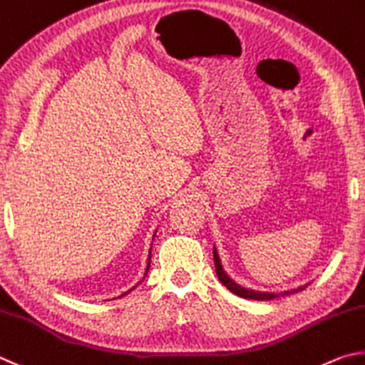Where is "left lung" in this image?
Instances as JSON below:
<instances>
[{
  "instance_id": "8db88e82",
  "label": "left lung",
  "mask_w": 365,
  "mask_h": 365,
  "mask_svg": "<svg viewBox=\"0 0 365 365\" xmlns=\"http://www.w3.org/2000/svg\"><path fill=\"white\" fill-rule=\"evenodd\" d=\"M213 257H215V267H216V274H218V279L221 280V284L226 287L229 292H232L234 295H237L240 298H248V299H274V298H279V297H285V295H292V293H298L304 290L306 287L309 284H304V285H299L297 289H292V290H284V292H259V290H253V289H247V287H242L240 284L235 282L231 277L227 276V272L225 271V267H222L221 263V258L218 255V250H216V245L213 247Z\"/></svg>"
}]
</instances>
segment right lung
<instances>
[{
    "label": "right lung",
    "instance_id": "right-lung-1",
    "mask_svg": "<svg viewBox=\"0 0 365 365\" xmlns=\"http://www.w3.org/2000/svg\"><path fill=\"white\" fill-rule=\"evenodd\" d=\"M155 234H157V232H155ZM155 234H153V237H155ZM152 240H153V239H152ZM150 252H152V248H150ZM150 252H149V259H147V267H145V272H144V277H143V280L145 279V276H147V271H149V267H150V257H152V253H150ZM143 280H140V282H139V284H143ZM139 284H136V285H134V287H133V289H130V290H128V292H125V293H123V295H120V297H125V295H128V293H130L131 290H134V289H136V287H138ZM120 297H118V298H120Z\"/></svg>",
    "mask_w": 365,
    "mask_h": 365
}]
</instances>
